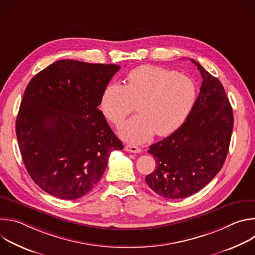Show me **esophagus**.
<instances>
[{
  "label": "esophagus",
  "mask_w": 255,
  "mask_h": 255,
  "mask_svg": "<svg viewBox=\"0 0 255 255\" xmlns=\"http://www.w3.org/2000/svg\"><path fill=\"white\" fill-rule=\"evenodd\" d=\"M125 150L129 151V152H132V153H139V152H141V148L135 146V145H126Z\"/></svg>",
  "instance_id": "1"
}]
</instances>
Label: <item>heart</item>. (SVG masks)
<instances>
[{
	"label": "heart",
	"instance_id": "1",
	"mask_svg": "<svg viewBox=\"0 0 255 255\" xmlns=\"http://www.w3.org/2000/svg\"><path fill=\"white\" fill-rule=\"evenodd\" d=\"M197 99V87L185 74L157 66L142 65L131 70L124 86L108 84L101 96V110L116 126L135 110L121 128V137L133 143L147 141L155 132L172 133L189 117Z\"/></svg>",
	"mask_w": 255,
	"mask_h": 255
}]
</instances>
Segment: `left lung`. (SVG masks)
Returning a JSON list of instances; mask_svg holds the SVG:
<instances>
[{"instance_id": "obj_1", "label": "left lung", "mask_w": 255, "mask_h": 255, "mask_svg": "<svg viewBox=\"0 0 255 255\" xmlns=\"http://www.w3.org/2000/svg\"><path fill=\"white\" fill-rule=\"evenodd\" d=\"M191 61L203 79L199 97L186 122L148 150L156 169L145 180L167 199L190 197L210 183L224 164L233 130L232 107L222 84Z\"/></svg>"}]
</instances>
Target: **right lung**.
<instances>
[{
    "mask_svg": "<svg viewBox=\"0 0 255 255\" xmlns=\"http://www.w3.org/2000/svg\"><path fill=\"white\" fill-rule=\"evenodd\" d=\"M116 64L63 59L28 84L16 120L18 145L34 183L47 194L75 200L102 177L122 142L98 109Z\"/></svg>",
    "mask_w": 255,
    "mask_h": 255,
    "instance_id": "obj_1",
    "label": "right lung"
}]
</instances>
